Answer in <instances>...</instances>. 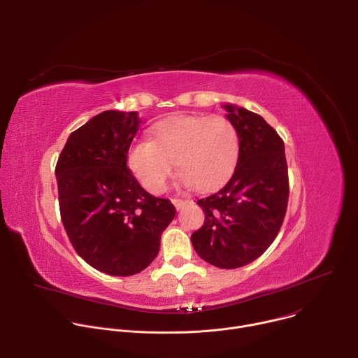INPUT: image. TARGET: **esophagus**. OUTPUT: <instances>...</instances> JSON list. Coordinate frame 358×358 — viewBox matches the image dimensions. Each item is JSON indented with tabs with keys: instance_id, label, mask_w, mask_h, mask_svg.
I'll return each mask as SVG.
<instances>
[{
	"instance_id": "1",
	"label": "esophagus",
	"mask_w": 358,
	"mask_h": 358,
	"mask_svg": "<svg viewBox=\"0 0 358 358\" xmlns=\"http://www.w3.org/2000/svg\"><path fill=\"white\" fill-rule=\"evenodd\" d=\"M187 202H188V201H185V199H181V198H174V199H173V203H174V206H176V208H177V210H181V208L185 206Z\"/></svg>"
}]
</instances>
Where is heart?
I'll return each instance as SVG.
<instances>
[{"instance_id": "obj_1", "label": "heart", "mask_w": 358, "mask_h": 358, "mask_svg": "<svg viewBox=\"0 0 358 358\" xmlns=\"http://www.w3.org/2000/svg\"><path fill=\"white\" fill-rule=\"evenodd\" d=\"M239 159V134L221 115H177L151 129V140L141 138L127 150V166L141 185L159 194L173 173L178 182L207 192L220 188L234 174Z\"/></svg>"}]
</instances>
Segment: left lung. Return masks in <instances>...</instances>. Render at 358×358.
<instances>
[{
	"instance_id": "left-lung-1",
	"label": "left lung",
	"mask_w": 358,
	"mask_h": 358,
	"mask_svg": "<svg viewBox=\"0 0 358 358\" xmlns=\"http://www.w3.org/2000/svg\"><path fill=\"white\" fill-rule=\"evenodd\" d=\"M239 134L234 176L220 191L196 201L206 213L203 225L191 235L199 257L221 269L245 266L271 246L283 224L289 177L285 144L257 113L224 106Z\"/></svg>"
}]
</instances>
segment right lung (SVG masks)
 I'll return each instance as SVG.
<instances>
[{
	"label": "right lung",
	"mask_w": 358,
	"mask_h": 358,
	"mask_svg": "<svg viewBox=\"0 0 358 358\" xmlns=\"http://www.w3.org/2000/svg\"><path fill=\"white\" fill-rule=\"evenodd\" d=\"M136 112L106 110L71 133L55 174L68 238L92 268L112 276L145 269L176 217L170 199L148 194L127 167Z\"/></svg>",
	"instance_id": "right-lung-1"
}]
</instances>
